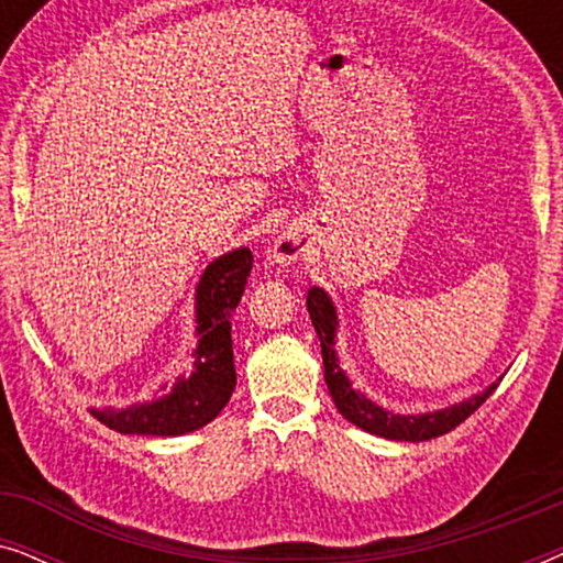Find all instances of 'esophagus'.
I'll use <instances>...</instances> for the list:
<instances>
[{
	"mask_svg": "<svg viewBox=\"0 0 563 563\" xmlns=\"http://www.w3.org/2000/svg\"><path fill=\"white\" fill-rule=\"evenodd\" d=\"M310 249H312L310 235H307L302 228L289 225V228H284L282 235L274 241L272 256L279 266H291V264H297V261H302L307 253H310Z\"/></svg>",
	"mask_w": 563,
	"mask_h": 563,
	"instance_id": "obj_1",
	"label": "esophagus"
}]
</instances>
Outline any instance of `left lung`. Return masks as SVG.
Segmentation results:
<instances>
[{
    "instance_id": "8db88e82",
    "label": "left lung",
    "mask_w": 563,
    "mask_h": 563,
    "mask_svg": "<svg viewBox=\"0 0 563 563\" xmlns=\"http://www.w3.org/2000/svg\"><path fill=\"white\" fill-rule=\"evenodd\" d=\"M307 312L314 325V333L320 338L322 349V366H325V384L330 389V397L338 407V412L353 426L366 430V433L387 438V441H407V443H420L430 441V438L445 435L449 430L461 426L476 407L487 402V397L497 389V384L503 382V376L495 384H489L487 389L479 395L461 399L456 405L443 407V410L433 412H420V415H399L391 412L387 407L376 405L374 399H368L364 391L353 387L349 374L343 372L341 361H338L335 351V335H338V312L333 299L325 289L312 287L307 291Z\"/></svg>"
}]
</instances>
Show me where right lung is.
Here are the masks:
<instances>
[{
    "label": "right lung",
    "mask_w": 563,
    "mask_h": 563,
    "mask_svg": "<svg viewBox=\"0 0 563 563\" xmlns=\"http://www.w3.org/2000/svg\"><path fill=\"white\" fill-rule=\"evenodd\" d=\"M253 266L251 249L222 253L199 276L195 289V333L191 374L176 376L158 395L128 407H91V415L122 435H187L222 412L235 389L230 314L241 302Z\"/></svg>",
    "instance_id": "obj_1"
}]
</instances>
